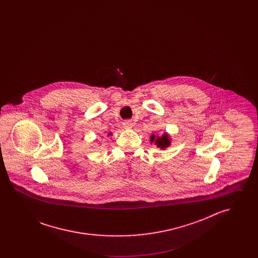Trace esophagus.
Wrapping results in <instances>:
<instances>
[{
    "label": "esophagus",
    "instance_id": "esophagus-1",
    "mask_svg": "<svg viewBox=\"0 0 258 258\" xmlns=\"http://www.w3.org/2000/svg\"><path fill=\"white\" fill-rule=\"evenodd\" d=\"M123 128L125 130H128V128H132L133 127V123H131L130 121H125L123 123Z\"/></svg>",
    "mask_w": 258,
    "mask_h": 258
}]
</instances>
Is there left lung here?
I'll return each instance as SVG.
<instances>
[{
    "mask_svg": "<svg viewBox=\"0 0 258 258\" xmlns=\"http://www.w3.org/2000/svg\"><path fill=\"white\" fill-rule=\"evenodd\" d=\"M151 143H155L157 147L161 150H164L165 148L169 147L171 145V138L167 135V133L163 134L161 136H156L155 135H151L150 137Z\"/></svg>",
    "mask_w": 258,
    "mask_h": 258,
    "instance_id": "8db88e82",
    "label": "left lung"
}]
</instances>
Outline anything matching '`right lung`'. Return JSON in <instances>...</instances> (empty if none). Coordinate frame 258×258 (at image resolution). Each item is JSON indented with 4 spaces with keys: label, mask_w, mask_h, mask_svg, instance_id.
Wrapping results in <instances>:
<instances>
[{
    "label": "right lung",
    "mask_w": 258,
    "mask_h": 258,
    "mask_svg": "<svg viewBox=\"0 0 258 258\" xmlns=\"http://www.w3.org/2000/svg\"><path fill=\"white\" fill-rule=\"evenodd\" d=\"M111 135V134H109V135Z\"/></svg>",
    "instance_id": "add662e5"
}]
</instances>
